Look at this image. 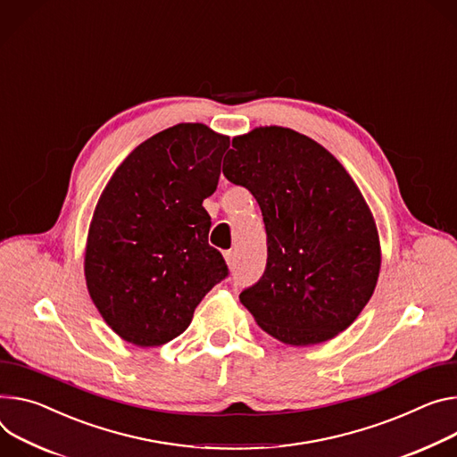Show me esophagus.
I'll list each match as a JSON object with an SVG mask.
<instances>
[{
    "label": "esophagus",
    "mask_w": 457,
    "mask_h": 457,
    "mask_svg": "<svg viewBox=\"0 0 457 457\" xmlns=\"http://www.w3.org/2000/svg\"><path fill=\"white\" fill-rule=\"evenodd\" d=\"M224 259H226L228 266L231 268V266H235V262H237V253H235L233 250H229V252H226V253H224Z\"/></svg>",
    "instance_id": "obj_1"
}]
</instances>
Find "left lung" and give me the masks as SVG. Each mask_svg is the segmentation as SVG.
<instances>
[{"instance_id": "1", "label": "left lung", "mask_w": 457, "mask_h": 457, "mask_svg": "<svg viewBox=\"0 0 457 457\" xmlns=\"http://www.w3.org/2000/svg\"><path fill=\"white\" fill-rule=\"evenodd\" d=\"M224 177L261 205L268 262L240 303L277 341L312 346L337 337L376 289V220L343 163L294 129L270 126L235 137Z\"/></svg>"}]
</instances>
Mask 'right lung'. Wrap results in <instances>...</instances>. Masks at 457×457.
Here are the masks:
<instances>
[{"label": "right lung", "instance_id": "add662e5", "mask_svg": "<svg viewBox=\"0 0 457 457\" xmlns=\"http://www.w3.org/2000/svg\"><path fill=\"white\" fill-rule=\"evenodd\" d=\"M229 137L179 123L123 160L95 207L84 271L89 295L118 337L149 348L189 326L228 266L207 242L212 196Z\"/></svg>", "mask_w": 457, "mask_h": 457}]
</instances>
